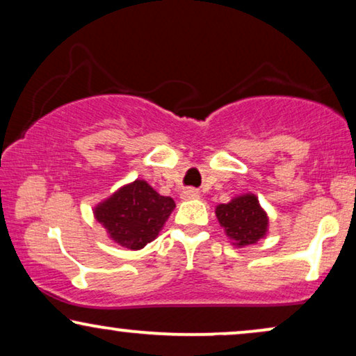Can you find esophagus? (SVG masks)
I'll return each mask as SVG.
<instances>
[{
    "label": "esophagus",
    "instance_id": "34e87169",
    "mask_svg": "<svg viewBox=\"0 0 356 356\" xmlns=\"http://www.w3.org/2000/svg\"><path fill=\"white\" fill-rule=\"evenodd\" d=\"M181 199H184V201H191V199H199V193L196 191V189H186V191L181 193Z\"/></svg>",
    "mask_w": 356,
    "mask_h": 356
}]
</instances>
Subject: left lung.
Segmentation results:
<instances>
[{
    "mask_svg": "<svg viewBox=\"0 0 356 356\" xmlns=\"http://www.w3.org/2000/svg\"><path fill=\"white\" fill-rule=\"evenodd\" d=\"M217 220L233 246L256 245L269 232V216L256 194L246 193L216 207Z\"/></svg>",
    "mask_w": 356,
    "mask_h": 356,
    "instance_id": "1",
    "label": "left lung"
}]
</instances>
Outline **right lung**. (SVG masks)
<instances>
[{
  "instance_id": "1",
  "label": "right lung",
  "mask_w": 356,
  "mask_h": 356,
  "mask_svg": "<svg viewBox=\"0 0 356 356\" xmlns=\"http://www.w3.org/2000/svg\"><path fill=\"white\" fill-rule=\"evenodd\" d=\"M175 209L144 179L124 184L94 207V217L116 245L138 251L159 236Z\"/></svg>"
}]
</instances>
